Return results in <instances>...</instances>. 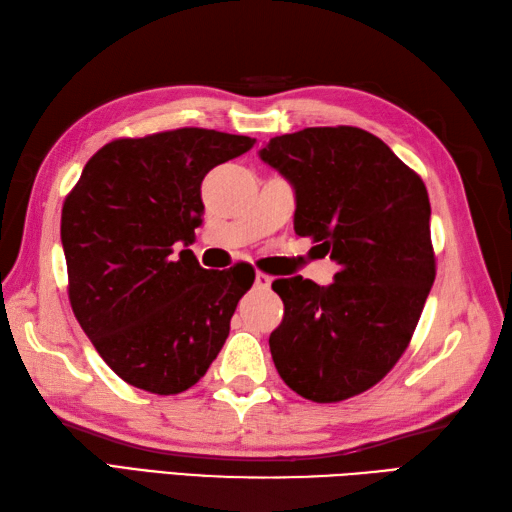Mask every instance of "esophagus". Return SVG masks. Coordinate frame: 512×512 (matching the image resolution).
Returning a JSON list of instances; mask_svg holds the SVG:
<instances>
[{
	"label": "esophagus",
	"instance_id": "esophagus-1",
	"mask_svg": "<svg viewBox=\"0 0 512 512\" xmlns=\"http://www.w3.org/2000/svg\"><path fill=\"white\" fill-rule=\"evenodd\" d=\"M270 284H273V277H270V275H266V273H262V270H259V273L255 275V286H257V288H262V290H266V288H270Z\"/></svg>",
	"mask_w": 512,
	"mask_h": 512
}]
</instances>
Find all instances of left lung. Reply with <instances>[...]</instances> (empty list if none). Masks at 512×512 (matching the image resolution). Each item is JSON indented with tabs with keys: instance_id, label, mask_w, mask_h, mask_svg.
Returning <instances> with one entry per match:
<instances>
[{
	"instance_id": "obj_1",
	"label": "left lung",
	"mask_w": 512,
	"mask_h": 512,
	"mask_svg": "<svg viewBox=\"0 0 512 512\" xmlns=\"http://www.w3.org/2000/svg\"><path fill=\"white\" fill-rule=\"evenodd\" d=\"M259 156L295 187V233L339 264L330 286L273 281L284 301L268 341L277 372L312 402L363 394L405 354L436 279L427 187L361 127H306Z\"/></svg>"
}]
</instances>
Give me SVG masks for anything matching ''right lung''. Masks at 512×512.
<instances>
[{
	"mask_svg": "<svg viewBox=\"0 0 512 512\" xmlns=\"http://www.w3.org/2000/svg\"><path fill=\"white\" fill-rule=\"evenodd\" d=\"M255 138L180 127L116 138L65 195L61 242L68 297L96 352L125 383L173 396L206 374L255 281L250 264L206 270L191 250L202 180Z\"/></svg>",
	"mask_w": 512,
	"mask_h": 512,
	"instance_id": "add662e5",
	"label": "right lung"
}]
</instances>
